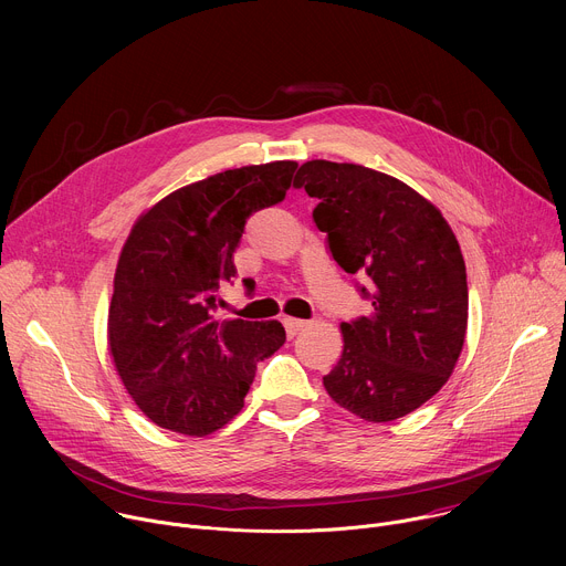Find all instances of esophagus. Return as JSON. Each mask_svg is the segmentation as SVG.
<instances>
[{"instance_id":"34e87169","label":"esophagus","mask_w":566,"mask_h":566,"mask_svg":"<svg viewBox=\"0 0 566 566\" xmlns=\"http://www.w3.org/2000/svg\"><path fill=\"white\" fill-rule=\"evenodd\" d=\"M282 322H284V329H286V336H289V338L297 336V334L308 325L306 319H297V317H282Z\"/></svg>"}]
</instances>
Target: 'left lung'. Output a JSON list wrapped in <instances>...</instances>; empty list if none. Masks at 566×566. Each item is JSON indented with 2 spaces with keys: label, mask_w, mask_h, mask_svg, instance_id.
<instances>
[{
  "label": "left lung",
  "mask_w": 566,
  "mask_h": 566,
  "mask_svg": "<svg viewBox=\"0 0 566 566\" xmlns=\"http://www.w3.org/2000/svg\"><path fill=\"white\" fill-rule=\"evenodd\" d=\"M317 199L340 269L358 284L371 315L343 322L345 349L322 378L352 415L385 423L430 400L450 378L468 327V282L459 241L419 192L382 172L306 160L295 184Z\"/></svg>",
  "instance_id": "left-lung-1"
}]
</instances>
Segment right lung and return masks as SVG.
<instances>
[{"instance_id": "obj_1", "label": "right lung", "mask_w": 566, "mask_h": 566, "mask_svg": "<svg viewBox=\"0 0 566 566\" xmlns=\"http://www.w3.org/2000/svg\"><path fill=\"white\" fill-rule=\"evenodd\" d=\"M297 164L226 170L149 208L132 228L114 277L109 352L138 410L188 437L223 428L244 408L258 363L286 340L282 322L217 319L219 286L247 219L284 199ZM247 286H255L247 280Z\"/></svg>"}]
</instances>
